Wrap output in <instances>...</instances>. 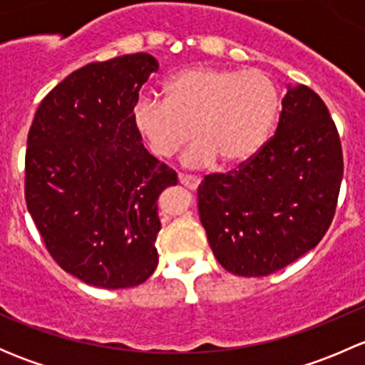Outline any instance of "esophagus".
<instances>
[{"instance_id": "obj_1", "label": "esophagus", "mask_w": 365, "mask_h": 365, "mask_svg": "<svg viewBox=\"0 0 365 365\" xmlns=\"http://www.w3.org/2000/svg\"><path fill=\"white\" fill-rule=\"evenodd\" d=\"M178 182L182 183V185H185L187 189L196 190L197 187H200L201 180L197 178V176H192V175H178Z\"/></svg>"}]
</instances>
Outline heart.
Segmentation results:
<instances>
[{"instance_id": "1", "label": "heart", "mask_w": 365, "mask_h": 365, "mask_svg": "<svg viewBox=\"0 0 365 365\" xmlns=\"http://www.w3.org/2000/svg\"><path fill=\"white\" fill-rule=\"evenodd\" d=\"M164 101L145 97L132 121L146 145L169 159L196 135L185 153L190 168L220 159L224 165L249 162L270 139L281 111L277 84L261 70L194 67L164 81Z\"/></svg>"}]
</instances>
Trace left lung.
<instances>
[{
	"label": "left lung",
	"mask_w": 365,
	"mask_h": 365,
	"mask_svg": "<svg viewBox=\"0 0 365 365\" xmlns=\"http://www.w3.org/2000/svg\"><path fill=\"white\" fill-rule=\"evenodd\" d=\"M342 150L325 102L289 86L277 130L247 164L208 175L200 217L217 261L242 277L270 275L314 249L334 219Z\"/></svg>",
	"instance_id": "8db88e82"
}]
</instances>
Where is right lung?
<instances>
[{
  "label": "right lung",
  "instance_id": "obj_1",
  "mask_svg": "<svg viewBox=\"0 0 365 365\" xmlns=\"http://www.w3.org/2000/svg\"><path fill=\"white\" fill-rule=\"evenodd\" d=\"M159 63L135 53L88 63L36 109L26 203L53 259L90 286L132 288L159 263V200L176 173L143 146L132 111Z\"/></svg>",
  "mask_w": 365,
  "mask_h": 365
}]
</instances>
